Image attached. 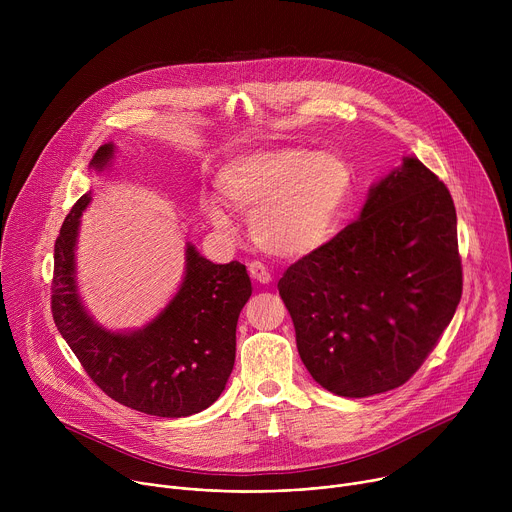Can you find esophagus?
Returning a JSON list of instances; mask_svg holds the SVG:
<instances>
[{
    "label": "esophagus",
    "instance_id": "1",
    "mask_svg": "<svg viewBox=\"0 0 512 512\" xmlns=\"http://www.w3.org/2000/svg\"><path fill=\"white\" fill-rule=\"evenodd\" d=\"M249 275L257 281V283H271V273L267 271V267L263 265V263H259V261H253L251 265H249Z\"/></svg>",
    "mask_w": 512,
    "mask_h": 512
}]
</instances>
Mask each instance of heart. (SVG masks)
<instances>
[{
    "label": "heart",
    "instance_id": "heart-1",
    "mask_svg": "<svg viewBox=\"0 0 512 512\" xmlns=\"http://www.w3.org/2000/svg\"><path fill=\"white\" fill-rule=\"evenodd\" d=\"M352 186L348 164L332 152L277 145L229 160L216 176V196L202 208L218 229L231 225L227 208L251 214V237L279 259H302L334 235Z\"/></svg>",
    "mask_w": 512,
    "mask_h": 512
}]
</instances>
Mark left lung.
I'll list each match as a JSON object with an SVG mask.
<instances>
[{"mask_svg": "<svg viewBox=\"0 0 512 512\" xmlns=\"http://www.w3.org/2000/svg\"><path fill=\"white\" fill-rule=\"evenodd\" d=\"M312 379L340 397L401 387L462 298L458 221L446 184L405 156L358 221L277 283Z\"/></svg>", "mask_w": 512, "mask_h": 512, "instance_id": "obj_1", "label": "left lung"}]
</instances>
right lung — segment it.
Wrapping results in <instances>:
<instances>
[{
  "instance_id": "obj_1",
  "label": "right lung",
  "mask_w": 512,
  "mask_h": 512,
  "mask_svg": "<svg viewBox=\"0 0 512 512\" xmlns=\"http://www.w3.org/2000/svg\"><path fill=\"white\" fill-rule=\"evenodd\" d=\"M115 150L113 141L101 145L89 168L107 170ZM89 202L91 190L72 206L54 245L58 332L89 377L125 407L158 417H188L210 407L235 367L237 320L253 291L245 265H216L186 243L184 277L166 308L143 328L109 330L79 294L77 243Z\"/></svg>"
}]
</instances>
